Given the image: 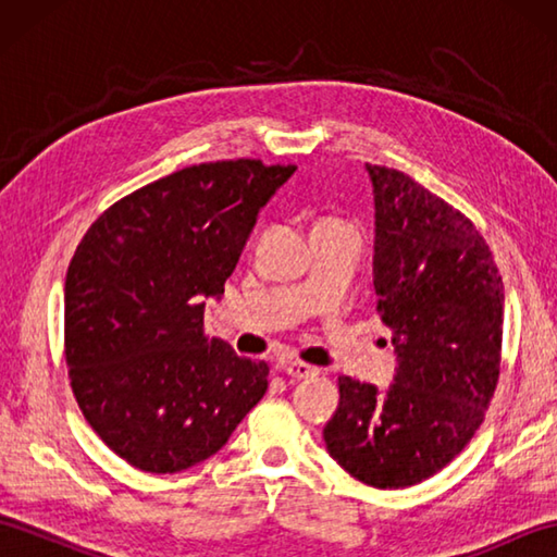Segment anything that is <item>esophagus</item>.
I'll return each mask as SVG.
<instances>
[{"instance_id": "esophagus-1", "label": "esophagus", "mask_w": 557, "mask_h": 557, "mask_svg": "<svg viewBox=\"0 0 557 557\" xmlns=\"http://www.w3.org/2000/svg\"><path fill=\"white\" fill-rule=\"evenodd\" d=\"M282 371H285L289 377H297V381H304V377L318 375L315 366L304 363V361H287L285 366H282Z\"/></svg>"}]
</instances>
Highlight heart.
Returning a JSON list of instances; mask_svg holds the SVG:
<instances>
[{
  "mask_svg": "<svg viewBox=\"0 0 557 557\" xmlns=\"http://www.w3.org/2000/svg\"><path fill=\"white\" fill-rule=\"evenodd\" d=\"M323 222H335V220H323Z\"/></svg>",
  "mask_w": 557,
  "mask_h": 557,
  "instance_id": "1",
  "label": "heart"
}]
</instances>
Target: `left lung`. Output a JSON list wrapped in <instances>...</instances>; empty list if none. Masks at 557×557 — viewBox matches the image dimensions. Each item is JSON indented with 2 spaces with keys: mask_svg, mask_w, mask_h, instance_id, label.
<instances>
[{
  "mask_svg": "<svg viewBox=\"0 0 557 557\" xmlns=\"http://www.w3.org/2000/svg\"><path fill=\"white\" fill-rule=\"evenodd\" d=\"M366 170L375 194V311L399 366L387 393L342 375L323 437L366 486L407 488L447 467L486 419L505 294L474 222L405 172Z\"/></svg>",
  "mask_w": 557,
  "mask_h": 557,
  "instance_id": "obj_1",
  "label": "left lung"
}]
</instances>
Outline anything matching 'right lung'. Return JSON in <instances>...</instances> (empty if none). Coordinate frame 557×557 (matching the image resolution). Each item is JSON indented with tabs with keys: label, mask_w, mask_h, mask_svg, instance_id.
Here are the masks:
<instances>
[{
	"label": "right lung",
	"mask_w": 557,
	"mask_h": 557,
	"mask_svg": "<svg viewBox=\"0 0 557 557\" xmlns=\"http://www.w3.org/2000/svg\"><path fill=\"white\" fill-rule=\"evenodd\" d=\"M297 164H191L116 200L66 270L64 359L78 409L114 455L176 474L215 455L268 389L270 366L208 337L258 210Z\"/></svg>",
	"instance_id": "obj_1"
}]
</instances>
